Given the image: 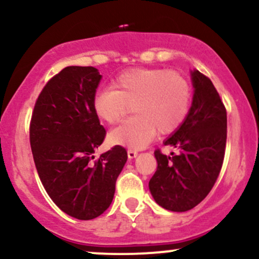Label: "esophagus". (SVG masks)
Returning a JSON list of instances; mask_svg holds the SVG:
<instances>
[{
	"instance_id": "34e87169",
	"label": "esophagus",
	"mask_w": 259,
	"mask_h": 259,
	"mask_svg": "<svg viewBox=\"0 0 259 259\" xmlns=\"http://www.w3.org/2000/svg\"><path fill=\"white\" fill-rule=\"evenodd\" d=\"M136 156H138V152H136L135 150H132V148H129V150H127V157H129L130 159L135 158Z\"/></svg>"
}]
</instances>
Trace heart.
Here are the masks:
<instances>
[{
  "label": "heart",
  "mask_w": 259,
  "mask_h": 259,
  "mask_svg": "<svg viewBox=\"0 0 259 259\" xmlns=\"http://www.w3.org/2000/svg\"><path fill=\"white\" fill-rule=\"evenodd\" d=\"M113 88L95 95L92 107L108 124L119 121L133 105L135 115L109 134V141L130 148H141L156 136L175 132L190 112L192 89L180 73L164 68H135L119 74Z\"/></svg>",
  "instance_id": "obj_1"
}]
</instances>
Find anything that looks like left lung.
Instances as JSON below:
<instances>
[{
  "mask_svg": "<svg viewBox=\"0 0 259 259\" xmlns=\"http://www.w3.org/2000/svg\"><path fill=\"white\" fill-rule=\"evenodd\" d=\"M195 92L186 119L164 141L179 150L154 151L157 170L148 186L154 201L171 212H186L206 198L223 165L227 145V109L208 76L191 72Z\"/></svg>",
  "mask_w": 259,
  "mask_h": 259,
  "instance_id": "1",
  "label": "left lung"
}]
</instances>
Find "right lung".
Segmentation results:
<instances>
[{
  "label": "right lung",
  "instance_id": "1",
  "mask_svg": "<svg viewBox=\"0 0 259 259\" xmlns=\"http://www.w3.org/2000/svg\"><path fill=\"white\" fill-rule=\"evenodd\" d=\"M102 75L94 67H67L45 85L30 120V146L41 183L56 206L80 221L112 203L127 159L123 146L95 159L106 138L92 101Z\"/></svg>",
  "mask_w": 259,
  "mask_h": 259
}]
</instances>
